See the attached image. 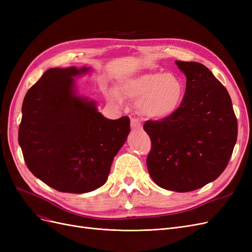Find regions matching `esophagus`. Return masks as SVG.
Masks as SVG:
<instances>
[{
  "label": "esophagus",
  "mask_w": 252,
  "mask_h": 252,
  "mask_svg": "<svg viewBox=\"0 0 252 252\" xmlns=\"http://www.w3.org/2000/svg\"><path fill=\"white\" fill-rule=\"evenodd\" d=\"M130 126L132 130H138V129H141L142 125L140 123V121L135 118H132L130 121Z\"/></svg>",
  "instance_id": "esophagus-1"
}]
</instances>
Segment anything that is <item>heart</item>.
I'll list each match as a JSON object with an SVG mask.
<instances>
[{
  "mask_svg": "<svg viewBox=\"0 0 252 252\" xmlns=\"http://www.w3.org/2000/svg\"><path fill=\"white\" fill-rule=\"evenodd\" d=\"M119 93L138 102L140 111L150 119H164L178 109L183 97V84L172 73L145 72L121 83ZM112 103L122 102L114 89L107 93Z\"/></svg>",
  "mask_w": 252,
  "mask_h": 252,
  "instance_id": "b5f03b06",
  "label": "heart"
}]
</instances>
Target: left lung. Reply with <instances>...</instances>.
<instances>
[{"instance_id": "1", "label": "left lung", "mask_w": 252, "mask_h": 252, "mask_svg": "<svg viewBox=\"0 0 252 252\" xmlns=\"http://www.w3.org/2000/svg\"><path fill=\"white\" fill-rule=\"evenodd\" d=\"M175 64L186 75V91L169 117L144 124L151 140L147 168L158 186L188 192L225 170L238 138V121L227 89L207 67Z\"/></svg>"}]
</instances>
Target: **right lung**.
Instances as JSON below:
<instances>
[{
    "label": "right lung",
    "mask_w": 252,
    "mask_h": 252,
    "mask_svg": "<svg viewBox=\"0 0 252 252\" xmlns=\"http://www.w3.org/2000/svg\"><path fill=\"white\" fill-rule=\"evenodd\" d=\"M89 67L50 68L22 106L19 144L28 169L61 192L85 193L103 186L130 132V120L106 119L95 102L77 94L74 77Z\"/></svg>",
    "instance_id": "obj_1"
}]
</instances>
